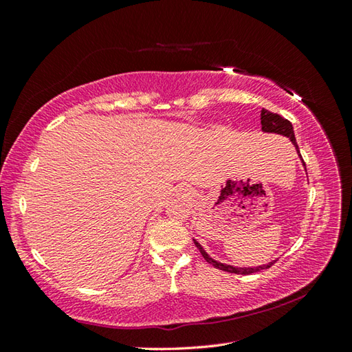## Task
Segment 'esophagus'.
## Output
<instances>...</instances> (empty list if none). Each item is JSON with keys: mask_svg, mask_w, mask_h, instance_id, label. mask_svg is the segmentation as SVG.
I'll list each match as a JSON object with an SVG mask.
<instances>
[{"mask_svg": "<svg viewBox=\"0 0 352 352\" xmlns=\"http://www.w3.org/2000/svg\"><path fill=\"white\" fill-rule=\"evenodd\" d=\"M182 193H183V197H189V195H190L189 189H186V188H183V189H182Z\"/></svg>", "mask_w": 352, "mask_h": 352, "instance_id": "34e87169", "label": "esophagus"}]
</instances>
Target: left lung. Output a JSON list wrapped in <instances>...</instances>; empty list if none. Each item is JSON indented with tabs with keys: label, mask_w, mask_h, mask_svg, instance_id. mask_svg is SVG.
Masks as SVG:
<instances>
[{
	"label": "left lung",
	"mask_w": 352,
	"mask_h": 352,
	"mask_svg": "<svg viewBox=\"0 0 352 352\" xmlns=\"http://www.w3.org/2000/svg\"><path fill=\"white\" fill-rule=\"evenodd\" d=\"M261 130H263L265 133H276V134H281V136H287L290 139L292 144L295 145L296 151H298V155L301 157L300 154V148H298V144H296V139H295V133H294V126H292V124L287 121V119H284L283 116L276 115V113H272V111H269L266 109L261 110ZM302 160V157H301ZM302 164L305 166V163L302 160ZM193 242H195L197 248L199 250L201 256L204 257L206 261H208V263L213 265L216 269H221V271H226V272H231V274H239V275H250V274H254V272H258V271H263V269H267L271 267L275 260L271 261V263L267 265H263V266H257V267H234V266H230V265H223V263H219V261L213 260L208 254L204 251L203 246H201L195 239H193Z\"/></svg>",
	"instance_id": "left-lung-1"
}]
</instances>
